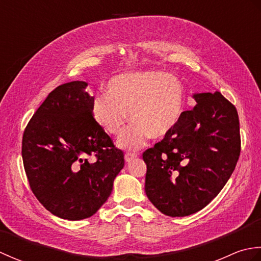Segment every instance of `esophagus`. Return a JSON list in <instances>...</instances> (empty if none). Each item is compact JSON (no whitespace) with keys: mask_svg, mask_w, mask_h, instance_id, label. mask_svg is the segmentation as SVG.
<instances>
[{"mask_svg":"<svg viewBox=\"0 0 261 261\" xmlns=\"http://www.w3.org/2000/svg\"><path fill=\"white\" fill-rule=\"evenodd\" d=\"M136 158H137V154H135V153H125L124 154L125 163H131L132 160H135Z\"/></svg>","mask_w":261,"mask_h":261,"instance_id":"esophagus-1","label":"esophagus"}]
</instances>
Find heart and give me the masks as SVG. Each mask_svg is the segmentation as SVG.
I'll use <instances>...</instances> for the list:
<instances>
[{"label": "heart", "instance_id": "b5f03b06", "mask_svg": "<svg viewBox=\"0 0 261 261\" xmlns=\"http://www.w3.org/2000/svg\"><path fill=\"white\" fill-rule=\"evenodd\" d=\"M186 108V93L179 80L158 70L126 73L113 77L108 93L93 99L94 119L109 135L120 136L129 122L134 124L118 145L137 150L149 138L164 139L178 124Z\"/></svg>", "mask_w": 261, "mask_h": 261}]
</instances>
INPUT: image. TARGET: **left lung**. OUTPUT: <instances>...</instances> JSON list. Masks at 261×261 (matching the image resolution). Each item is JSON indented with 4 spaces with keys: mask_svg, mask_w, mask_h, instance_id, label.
Segmentation results:
<instances>
[{
    "mask_svg": "<svg viewBox=\"0 0 261 261\" xmlns=\"http://www.w3.org/2000/svg\"><path fill=\"white\" fill-rule=\"evenodd\" d=\"M197 103L178 124L142 154L145 191L160 212L187 216L206 206L224 187L240 156L237 109L220 92L195 93Z\"/></svg>",
    "mask_w": 261,
    "mask_h": 261,
    "instance_id": "8db88e82",
    "label": "left lung"
}]
</instances>
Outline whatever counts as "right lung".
Segmentation results:
<instances>
[{
  "label": "right lung",
  "instance_id": "add662e5",
  "mask_svg": "<svg viewBox=\"0 0 261 261\" xmlns=\"http://www.w3.org/2000/svg\"><path fill=\"white\" fill-rule=\"evenodd\" d=\"M87 85L74 81L49 93L22 139L31 191L51 214L69 221L95 214L124 166L123 152L93 118Z\"/></svg>",
  "mask_w": 261,
  "mask_h": 261
}]
</instances>
